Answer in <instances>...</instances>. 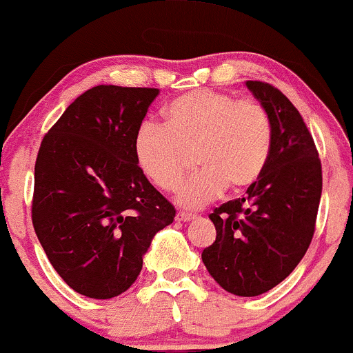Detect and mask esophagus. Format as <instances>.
I'll return each mask as SVG.
<instances>
[{
    "label": "esophagus",
    "instance_id": "esophagus-1",
    "mask_svg": "<svg viewBox=\"0 0 353 353\" xmlns=\"http://www.w3.org/2000/svg\"><path fill=\"white\" fill-rule=\"evenodd\" d=\"M175 219L178 221V223H188V221L195 219L194 214H188V212H178Z\"/></svg>",
    "mask_w": 353,
    "mask_h": 353
}]
</instances>
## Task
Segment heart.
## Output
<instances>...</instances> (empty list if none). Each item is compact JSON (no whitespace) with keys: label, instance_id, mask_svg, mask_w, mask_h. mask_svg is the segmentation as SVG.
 Wrapping results in <instances>:
<instances>
[{"label":"heart","instance_id":"1","mask_svg":"<svg viewBox=\"0 0 353 353\" xmlns=\"http://www.w3.org/2000/svg\"><path fill=\"white\" fill-rule=\"evenodd\" d=\"M165 125L143 122L134 134V156L141 172L161 190H175L190 165L201 168L180 188L178 202L201 209L230 185L239 192L261 176L274 146L267 108L255 100H236L217 90H194L163 110Z\"/></svg>","mask_w":353,"mask_h":353}]
</instances>
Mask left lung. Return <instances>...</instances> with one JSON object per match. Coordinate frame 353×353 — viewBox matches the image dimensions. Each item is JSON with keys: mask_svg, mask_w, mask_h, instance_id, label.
<instances>
[{"mask_svg": "<svg viewBox=\"0 0 353 353\" xmlns=\"http://www.w3.org/2000/svg\"><path fill=\"white\" fill-rule=\"evenodd\" d=\"M246 86L270 114L274 146L245 197L209 216L217 236L202 261L224 290L253 297L289 277L310 248L323 175L311 132L289 98L263 81Z\"/></svg>", "mask_w": 353, "mask_h": 353, "instance_id": "8db88e82", "label": "left lung"}]
</instances>
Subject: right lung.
<instances>
[{"label":"right lung","mask_w":353,"mask_h":353,"mask_svg":"<svg viewBox=\"0 0 353 353\" xmlns=\"http://www.w3.org/2000/svg\"><path fill=\"white\" fill-rule=\"evenodd\" d=\"M158 93L95 86L42 139L32 223L61 279L86 297L125 292L151 239L175 219V207L144 176L132 148Z\"/></svg>","instance_id":"add662e5"}]
</instances>
